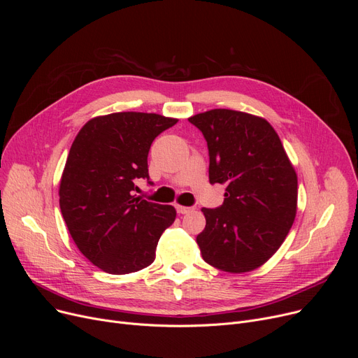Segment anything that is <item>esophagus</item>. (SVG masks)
Listing matches in <instances>:
<instances>
[{
  "label": "esophagus",
  "mask_w": 358,
  "mask_h": 358,
  "mask_svg": "<svg viewBox=\"0 0 358 358\" xmlns=\"http://www.w3.org/2000/svg\"><path fill=\"white\" fill-rule=\"evenodd\" d=\"M176 209H177V212H178V213H181V215L190 213V212H193V210H194V208H187V206H180V204H177V206H176Z\"/></svg>",
  "instance_id": "1"
}]
</instances>
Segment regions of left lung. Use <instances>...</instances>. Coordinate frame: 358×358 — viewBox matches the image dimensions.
<instances>
[{
  "instance_id": "1",
  "label": "left lung",
  "mask_w": 358,
  "mask_h": 358,
  "mask_svg": "<svg viewBox=\"0 0 358 358\" xmlns=\"http://www.w3.org/2000/svg\"><path fill=\"white\" fill-rule=\"evenodd\" d=\"M208 142L209 181L224 200L201 212L203 259L228 273H247L273 257L296 217L297 176L273 126L248 113L215 108L189 119Z\"/></svg>"
}]
</instances>
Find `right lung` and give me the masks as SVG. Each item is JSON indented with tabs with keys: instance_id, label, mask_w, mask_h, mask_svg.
<instances>
[{
	"instance_id": "add662e5",
	"label": "right lung",
	"mask_w": 358,
	"mask_h": 358,
	"mask_svg": "<svg viewBox=\"0 0 358 358\" xmlns=\"http://www.w3.org/2000/svg\"><path fill=\"white\" fill-rule=\"evenodd\" d=\"M178 120L123 111L91 119L75 138L59 185V206L78 250L106 273L129 274L150 266L176 209L136 197L149 181L154 139Z\"/></svg>"
}]
</instances>
